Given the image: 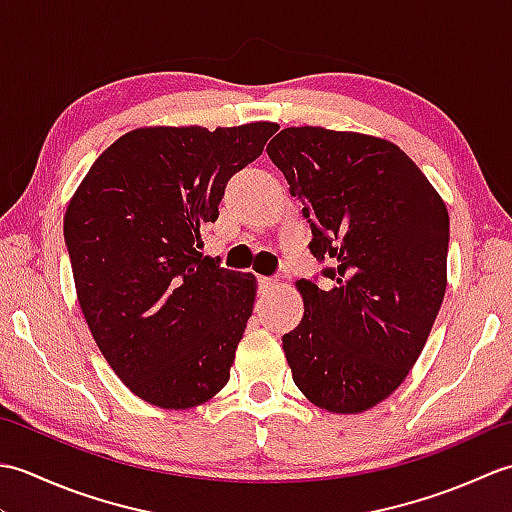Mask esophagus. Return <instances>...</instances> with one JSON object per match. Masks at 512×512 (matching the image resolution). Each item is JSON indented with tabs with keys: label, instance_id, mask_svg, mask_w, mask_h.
<instances>
[{
	"label": "esophagus",
	"instance_id": "34e87169",
	"mask_svg": "<svg viewBox=\"0 0 512 512\" xmlns=\"http://www.w3.org/2000/svg\"><path fill=\"white\" fill-rule=\"evenodd\" d=\"M279 286V279H270V277H259V290L270 292Z\"/></svg>",
	"mask_w": 512,
	"mask_h": 512
}]
</instances>
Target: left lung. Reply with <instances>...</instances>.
<instances>
[{"mask_svg":"<svg viewBox=\"0 0 512 512\" xmlns=\"http://www.w3.org/2000/svg\"><path fill=\"white\" fill-rule=\"evenodd\" d=\"M268 158L310 222V253L332 268L299 279L303 319L284 334L292 380L314 405L361 413L416 365L447 290L449 213L438 191L389 140L286 127Z\"/></svg>","mask_w":512,"mask_h":512,"instance_id":"1","label":"left lung"}]
</instances>
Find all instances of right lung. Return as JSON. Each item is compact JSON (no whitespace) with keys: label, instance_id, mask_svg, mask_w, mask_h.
<instances>
[{"label":"right lung","instance_id":"right-lung-1","mask_svg":"<svg viewBox=\"0 0 512 512\" xmlns=\"http://www.w3.org/2000/svg\"><path fill=\"white\" fill-rule=\"evenodd\" d=\"M277 129L140 127L72 195L63 237L83 317L116 376L151 405H202L231 378L257 281L202 255L200 228Z\"/></svg>","mask_w":512,"mask_h":512}]
</instances>
